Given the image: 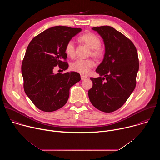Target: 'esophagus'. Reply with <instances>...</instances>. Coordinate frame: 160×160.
Returning a JSON list of instances; mask_svg holds the SVG:
<instances>
[{
    "label": "esophagus",
    "instance_id": "obj_1",
    "mask_svg": "<svg viewBox=\"0 0 160 160\" xmlns=\"http://www.w3.org/2000/svg\"><path fill=\"white\" fill-rule=\"evenodd\" d=\"M87 78V77L85 76V75H81V80H85Z\"/></svg>",
    "mask_w": 160,
    "mask_h": 160
}]
</instances>
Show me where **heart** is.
<instances>
[{"instance_id":"b5f03b06","label":"heart","mask_w":160,"mask_h":160,"mask_svg":"<svg viewBox=\"0 0 160 160\" xmlns=\"http://www.w3.org/2000/svg\"><path fill=\"white\" fill-rule=\"evenodd\" d=\"M79 40L87 45L91 48V52L92 56L96 58H101L104 55V50L101 46V39L96 34L88 32L79 37ZM66 54L72 58L75 56V44L73 40L68 41L64 47ZM95 62L92 59H78L71 64L72 70L74 72L82 74H87L94 66Z\"/></svg>"}]
</instances>
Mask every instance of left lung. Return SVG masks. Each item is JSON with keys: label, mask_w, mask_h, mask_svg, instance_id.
<instances>
[{"label": "left lung", "mask_w": 160, "mask_h": 160, "mask_svg": "<svg viewBox=\"0 0 160 160\" xmlns=\"http://www.w3.org/2000/svg\"><path fill=\"white\" fill-rule=\"evenodd\" d=\"M92 30L103 38L105 54L96 70L101 77L90 78L93 85L88 98L98 109L111 112L125 103L136 86L138 54L133 42L112 27L101 26Z\"/></svg>", "instance_id": "left-lung-1"}]
</instances>
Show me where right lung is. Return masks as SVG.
<instances>
[{"label": "right lung", "instance_id": "add662e5", "mask_svg": "<svg viewBox=\"0 0 160 160\" xmlns=\"http://www.w3.org/2000/svg\"><path fill=\"white\" fill-rule=\"evenodd\" d=\"M81 31L57 26L37 35L28 44L21 65L23 87L40 110L52 112L62 108L69 98L70 87L80 80L77 72L54 74L53 70L56 66L63 70L68 68L64 47Z\"/></svg>", "mask_w": 160, "mask_h": 160}]
</instances>
